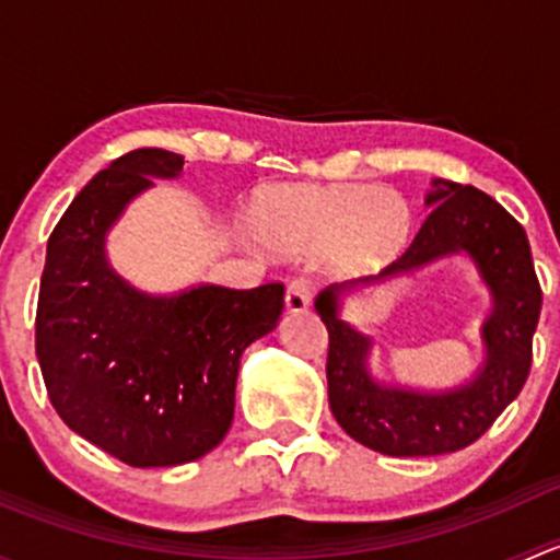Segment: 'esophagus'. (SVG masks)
I'll return each instance as SVG.
<instances>
[{
    "instance_id": "obj_1",
    "label": "esophagus",
    "mask_w": 560,
    "mask_h": 560,
    "mask_svg": "<svg viewBox=\"0 0 560 560\" xmlns=\"http://www.w3.org/2000/svg\"><path fill=\"white\" fill-rule=\"evenodd\" d=\"M312 295L314 287L308 279H295L290 287H287V312L290 314H301L312 306Z\"/></svg>"
}]
</instances>
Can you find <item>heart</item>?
I'll use <instances>...</instances> for the list:
<instances>
[{
  "label": "heart",
  "mask_w": 560,
  "mask_h": 560,
  "mask_svg": "<svg viewBox=\"0 0 560 560\" xmlns=\"http://www.w3.org/2000/svg\"><path fill=\"white\" fill-rule=\"evenodd\" d=\"M254 233L287 254L316 252L332 273H365L409 246L415 208L398 189L376 184H276L252 202Z\"/></svg>",
  "instance_id": "heart-1"
}]
</instances>
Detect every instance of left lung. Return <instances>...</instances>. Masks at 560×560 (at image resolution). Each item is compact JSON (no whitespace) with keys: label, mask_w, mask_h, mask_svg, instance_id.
I'll return each instance as SVG.
<instances>
[{"label":"left lung","mask_w":560,"mask_h":560,"mask_svg":"<svg viewBox=\"0 0 560 560\" xmlns=\"http://www.w3.org/2000/svg\"><path fill=\"white\" fill-rule=\"evenodd\" d=\"M425 206L433 211L393 265L380 276L327 287L314 303L330 338L327 398L332 417L354 442L393 457L457 453L477 442L528 380L530 341L541 312L528 238L512 213L485 191L442 178L433 180ZM460 250L475 259L494 298L483 326V369L471 383L442 394L380 386L364 365L370 339L337 314L340 295Z\"/></svg>","instance_id":"1"}]
</instances>
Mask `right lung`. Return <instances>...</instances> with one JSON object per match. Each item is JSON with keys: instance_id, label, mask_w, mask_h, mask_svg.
<instances>
[{"instance_id": "right-lung-1", "label": "right lung", "mask_w": 560, "mask_h": 560, "mask_svg": "<svg viewBox=\"0 0 560 560\" xmlns=\"http://www.w3.org/2000/svg\"><path fill=\"white\" fill-rule=\"evenodd\" d=\"M180 171L165 149L110 162L54 228L39 279L35 349L56 415L135 468L197 460L228 436L241 354L284 308L279 281L145 295L107 265L105 235L129 200Z\"/></svg>"}]
</instances>
